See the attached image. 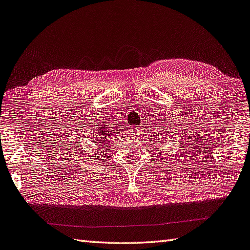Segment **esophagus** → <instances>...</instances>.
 <instances>
[{
    "label": "esophagus",
    "mask_w": 250,
    "mask_h": 250,
    "mask_svg": "<svg viewBox=\"0 0 250 250\" xmlns=\"http://www.w3.org/2000/svg\"><path fill=\"white\" fill-rule=\"evenodd\" d=\"M132 132H134V131H133V130H132Z\"/></svg>",
    "instance_id": "34e87169"
}]
</instances>
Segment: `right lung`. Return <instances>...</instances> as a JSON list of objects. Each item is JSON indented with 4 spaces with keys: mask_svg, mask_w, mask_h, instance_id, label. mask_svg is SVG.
<instances>
[{
    "mask_svg": "<svg viewBox=\"0 0 250 250\" xmlns=\"http://www.w3.org/2000/svg\"><path fill=\"white\" fill-rule=\"evenodd\" d=\"M110 131L107 130V126L106 125H101V128L98 129V132H97V135L95 138H96L97 140L94 141V143H96L98 146H107L108 142H110L109 140H108V134H109ZM115 133V132H113Z\"/></svg>",
    "mask_w": 250,
    "mask_h": 250,
    "instance_id": "right-lung-1",
    "label": "right lung"
}]
</instances>
